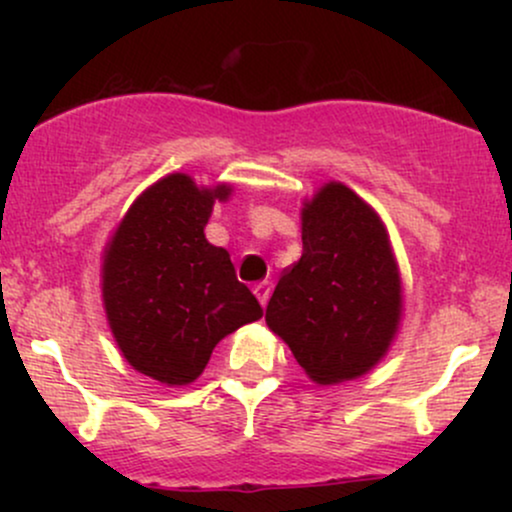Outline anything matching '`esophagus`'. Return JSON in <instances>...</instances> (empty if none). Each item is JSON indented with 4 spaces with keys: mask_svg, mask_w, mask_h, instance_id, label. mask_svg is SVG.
I'll list each match as a JSON object with an SVG mask.
<instances>
[{
    "mask_svg": "<svg viewBox=\"0 0 512 512\" xmlns=\"http://www.w3.org/2000/svg\"><path fill=\"white\" fill-rule=\"evenodd\" d=\"M252 291H255L257 301H260L262 305L269 303V296H272V289H269V281H262V284H257Z\"/></svg>",
    "mask_w": 512,
    "mask_h": 512,
    "instance_id": "esophagus-1",
    "label": "esophagus"
}]
</instances>
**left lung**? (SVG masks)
Wrapping results in <instances>:
<instances>
[{
  "label": "left lung",
  "mask_w": 512,
  "mask_h": 512,
  "mask_svg": "<svg viewBox=\"0 0 512 512\" xmlns=\"http://www.w3.org/2000/svg\"><path fill=\"white\" fill-rule=\"evenodd\" d=\"M402 286L383 221L330 182L303 209V255L269 298L267 325L315 383L363 375L397 332Z\"/></svg>",
  "instance_id": "1"
}]
</instances>
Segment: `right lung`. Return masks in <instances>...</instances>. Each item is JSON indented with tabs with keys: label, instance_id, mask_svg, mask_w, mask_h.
I'll use <instances>...</instances> for the list:
<instances>
[{
	"label": "right lung",
	"instance_id": "1",
	"mask_svg": "<svg viewBox=\"0 0 512 512\" xmlns=\"http://www.w3.org/2000/svg\"><path fill=\"white\" fill-rule=\"evenodd\" d=\"M228 195L168 175L129 207L105 250L110 330L129 366L158 383H192L226 334L262 317L228 252L204 238L211 207Z\"/></svg>",
	"mask_w": 512,
	"mask_h": 512
}]
</instances>
